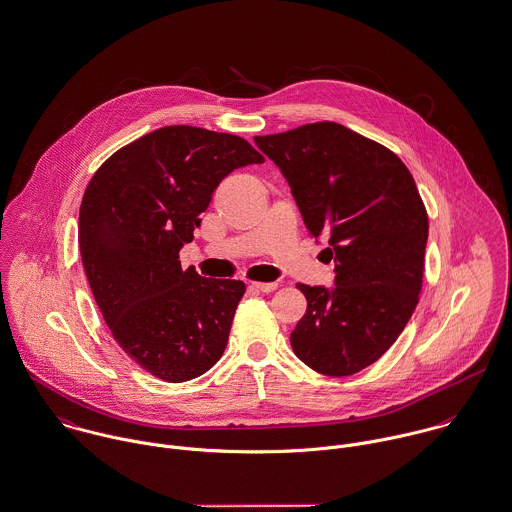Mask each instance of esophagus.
<instances>
[{
    "mask_svg": "<svg viewBox=\"0 0 512 512\" xmlns=\"http://www.w3.org/2000/svg\"><path fill=\"white\" fill-rule=\"evenodd\" d=\"M257 291H261V293H273L279 285L277 283H251Z\"/></svg>",
    "mask_w": 512,
    "mask_h": 512,
    "instance_id": "esophagus-1",
    "label": "esophagus"
}]
</instances>
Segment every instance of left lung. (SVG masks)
I'll return each mask as SVG.
<instances>
[{
  "instance_id": "obj_1",
  "label": "left lung",
  "mask_w": 512,
  "mask_h": 512,
  "mask_svg": "<svg viewBox=\"0 0 512 512\" xmlns=\"http://www.w3.org/2000/svg\"><path fill=\"white\" fill-rule=\"evenodd\" d=\"M255 144L285 174L312 237H326L334 289L297 287L307 312L291 334L318 374L352 376L406 328L423 285L429 219L413 176L390 148L338 124L312 122Z\"/></svg>"
}]
</instances>
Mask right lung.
I'll use <instances>...</instances> for the list:
<instances>
[{"mask_svg":"<svg viewBox=\"0 0 512 512\" xmlns=\"http://www.w3.org/2000/svg\"><path fill=\"white\" fill-rule=\"evenodd\" d=\"M265 158L241 136L164 126L116 150L91 178L79 247L118 346L164 382L202 376L223 354L245 283L182 269L217 184Z\"/></svg>","mask_w":512,"mask_h":512,"instance_id":"right-lung-1","label":"right lung"}]
</instances>
